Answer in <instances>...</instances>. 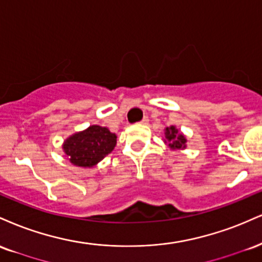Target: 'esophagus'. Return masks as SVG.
<instances>
[{"label": "esophagus", "mask_w": 262, "mask_h": 262, "mask_svg": "<svg viewBox=\"0 0 262 262\" xmlns=\"http://www.w3.org/2000/svg\"><path fill=\"white\" fill-rule=\"evenodd\" d=\"M147 122H148V116H144V118L141 120L140 121V124H142V125H146Z\"/></svg>", "instance_id": "esophagus-1"}]
</instances>
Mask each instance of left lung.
Segmentation results:
<instances>
[{
  "label": "left lung",
  "instance_id": "left-lung-1",
  "mask_svg": "<svg viewBox=\"0 0 262 262\" xmlns=\"http://www.w3.org/2000/svg\"><path fill=\"white\" fill-rule=\"evenodd\" d=\"M165 138L169 141V146H170L171 148L174 149L185 148L186 138L181 134H179L174 126H170V127L165 128Z\"/></svg>",
  "mask_w": 262,
  "mask_h": 262
}]
</instances>
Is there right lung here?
Wrapping results in <instances>:
<instances>
[{
	"label": "right lung",
	"instance_id": "1",
	"mask_svg": "<svg viewBox=\"0 0 262 262\" xmlns=\"http://www.w3.org/2000/svg\"><path fill=\"white\" fill-rule=\"evenodd\" d=\"M115 144V134L103 126L93 125L67 138L63 143V150L72 164L91 168L109 155Z\"/></svg>",
	"mask_w": 262,
	"mask_h": 262
}]
</instances>
